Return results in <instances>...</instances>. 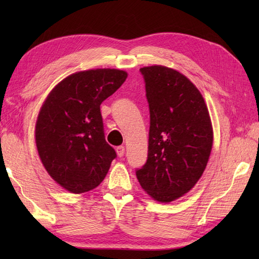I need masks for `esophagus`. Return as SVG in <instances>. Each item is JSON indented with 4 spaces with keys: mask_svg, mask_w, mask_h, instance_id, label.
<instances>
[{
    "mask_svg": "<svg viewBox=\"0 0 259 259\" xmlns=\"http://www.w3.org/2000/svg\"><path fill=\"white\" fill-rule=\"evenodd\" d=\"M117 153H118V156L121 158V157H123V155H124V147L123 146H119V147H117Z\"/></svg>",
    "mask_w": 259,
    "mask_h": 259,
    "instance_id": "1",
    "label": "esophagus"
}]
</instances>
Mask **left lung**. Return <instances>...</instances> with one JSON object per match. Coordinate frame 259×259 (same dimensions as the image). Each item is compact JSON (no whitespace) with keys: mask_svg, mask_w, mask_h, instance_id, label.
<instances>
[{"mask_svg":"<svg viewBox=\"0 0 259 259\" xmlns=\"http://www.w3.org/2000/svg\"><path fill=\"white\" fill-rule=\"evenodd\" d=\"M149 103L147 162L136 175L148 195L170 202L187 194L202 176L212 148L205 100L192 82L162 65L140 69Z\"/></svg>","mask_w":259,"mask_h":259,"instance_id":"1","label":"left lung"}]
</instances>
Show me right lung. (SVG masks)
Wrapping results in <instances>:
<instances>
[{"mask_svg":"<svg viewBox=\"0 0 259 259\" xmlns=\"http://www.w3.org/2000/svg\"><path fill=\"white\" fill-rule=\"evenodd\" d=\"M126 76L117 69L80 71L54 87L42 104L35 124L38 156L52 179L72 194L100 185L117 157L104 138L100 104Z\"/></svg>","mask_w":259,"mask_h":259,"instance_id":"right-lung-1","label":"right lung"}]
</instances>
